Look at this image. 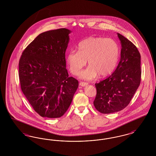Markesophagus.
<instances>
[{"label": "esophagus", "mask_w": 156, "mask_h": 156, "mask_svg": "<svg viewBox=\"0 0 156 156\" xmlns=\"http://www.w3.org/2000/svg\"><path fill=\"white\" fill-rule=\"evenodd\" d=\"M88 83H87V82H80V85L81 86V87H85L86 85H87Z\"/></svg>", "instance_id": "esophagus-1"}]
</instances>
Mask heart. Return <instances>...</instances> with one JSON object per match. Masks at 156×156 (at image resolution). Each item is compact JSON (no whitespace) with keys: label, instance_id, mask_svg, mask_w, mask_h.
Returning <instances> with one entry per match:
<instances>
[{"label":"heart","instance_id":"1","mask_svg":"<svg viewBox=\"0 0 156 156\" xmlns=\"http://www.w3.org/2000/svg\"><path fill=\"white\" fill-rule=\"evenodd\" d=\"M78 51L71 50L67 55V64L71 73L78 75L87 64L89 67L80 76L85 80H93L98 75L105 77L111 74L118 65L119 47L110 38L89 37L78 45Z\"/></svg>","mask_w":156,"mask_h":156}]
</instances>
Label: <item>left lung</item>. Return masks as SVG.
Returning <instances> with one entry per match:
<instances>
[{"label":"left lung","instance_id":"obj_1","mask_svg":"<svg viewBox=\"0 0 156 156\" xmlns=\"http://www.w3.org/2000/svg\"><path fill=\"white\" fill-rule=\"evenodd\" d=\"M122 45L119 64L114 73L96 83L94 105L98 111L109 114L120 111L129 104L141 81L140 54L136 45L118 33Z\"/></svg>","mask_w":156,"mask_h":156}]
</instances>
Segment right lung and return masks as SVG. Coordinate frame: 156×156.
Wrapping results in <instances>:
<instances>
[{
  "label": "right lung",
  "instance_id": "1",
  "mask_svg": "<svg viewBox=\"0 0 156 156\" xmlns=\"http://www.w3.org/2000/svg\"><path fill=\"white\" fill-rule=\"evenodd\" d=\"M71 31L50 30L39 34L23 51L19 60L21 89L42 117L57 118L71 104L78 81L68 76L66 51Z\"/></svg>",
  "mask_w": 156,
  "mask_h": 156
}]
</instances>
